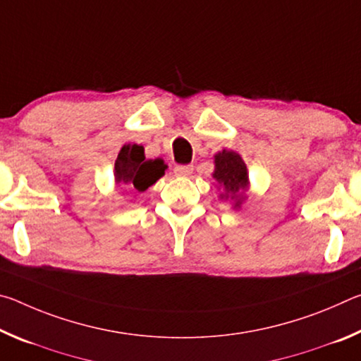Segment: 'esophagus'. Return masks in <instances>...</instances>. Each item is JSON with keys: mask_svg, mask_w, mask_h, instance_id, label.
<instances>
[{"mask_svg": "<svg viewBox=\"0 0 361 361\" xmlns=\"http://www.w3.org/2000/svg\"><path fill=\"white\" fill-rule=\"evenodd\" d=\"M192 170H194L192 166H176L173 169V172L176 176H189L192 173Z\"/></svg>", "mask_w": 361, "mask_h": 361, "instance_id": "obj_1", "label": "esophagus"}]
</instances>
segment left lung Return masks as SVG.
<instances>
[{
	"instance_id": "obj_1",
	"label": "left lung",
	"mask_w": 361,
	"mask_h": 361,
	"mask_svg": "<svg viewBox=\"0 0 361 361\" xmlns=\"http://www.w3.org/2000/svg\"><path fill=\"white\" fill-rule=\"evenodd\" d=\"M213 178L223 188L219 197L234 202V209H240L248 188V172L245 162L235 151L223 149L215 154V172Z\"/></svg>"
}]
</instances>
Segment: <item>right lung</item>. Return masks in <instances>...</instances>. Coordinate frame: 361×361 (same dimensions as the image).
I'll list each match as a JSON object with an SVG mask.
<instances>
[{"instance_id": "right-lung-1", "label": "right lung", "mask_w": 361, "mask_h": 361, "mask_svg": "<svg viewBox=\"0 0 361 361\" xmlns=\"http://www.w3.org/2000/svg\"><path fill=\"white\" fill-rule=\"evenodd\" d=\"M166 169L162 159H146L142 145H124L114 164V180L121 188L143 192L164 176Z\"/></svg>"}]
</instances>
